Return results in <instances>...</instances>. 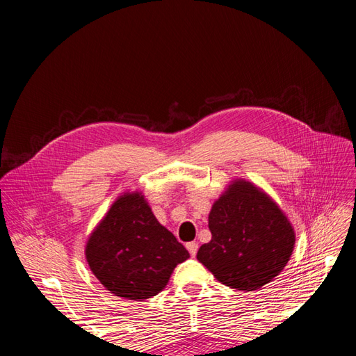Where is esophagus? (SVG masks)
<instances>
[{
    "label": "esophagus",
    "instance_id": "1",
    "mask_svg": "<svg viewBox=\"0 0 356 356\" xmlns=\"http://www.w3.org/2000/svg\"><path fill=\"white\" fill-rule=\"evenodd\" d=\"M187 250L190 252L191 257H195L197 254V250H199V245L196 242H188L187 243Z\"/></svg>",
    "mask_w": 356,
    "mask_h": 356
}]
</instances>
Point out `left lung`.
I'll return each mask as SVG.
<instances>
[{"label":"left lung","instance_id":"left-lung-1","mask_svg":"<svg viewBox=\"0 0 356 356\" xmlns=\"http://www.w3.org/2000/svg\"><path fill=\"white\" fill-rule=\"evenodd\" d=\"M208 220L212 239L199 248L197 260L225 286L255 291L272 282L289 261L293 225L252 182L233 181L212 204Z\"/></svg>","mask_w":356,"mask_h":356}]
</instances>
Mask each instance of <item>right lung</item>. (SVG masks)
Wrapping results in <instances>:
<instances>
[{"mask_svg": "<svg viewBox=\"0 0 356 356\" xmlns=\"http://www.w3.org/2000/svg\"><path fill=\"white\" fill-rule=\"evenodd\" d=\"M84 252L92 273L111 294L135 301L159 294L174 268L190 257L138 191L111 204Z\"/></svg>", "mask_w": 356, "mask_h": 356, "instance_id": "1", "label": "right lung"}]
</instances>
